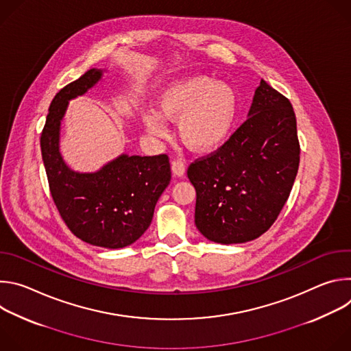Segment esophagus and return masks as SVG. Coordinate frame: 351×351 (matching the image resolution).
I'll list each match as a JSON object with an SVG mask.
<instances>
[{"label":"esophagus","instance_id":"obj_1","mask_svg":"<svg viewBox=\"0 0 351 351\" xmlns=\"http://www.w3.org/2000/svg\"><path fill=\"white\" fill-rule=\"evenodd\" d=\"M171 169H172V173H173L175 176H178V178H182V176L184 175V172H186V167H184V164H183L182 161H179V160L172 162Z\"/></svg>","mask_w":351,"mask_h":351}]
</instances>
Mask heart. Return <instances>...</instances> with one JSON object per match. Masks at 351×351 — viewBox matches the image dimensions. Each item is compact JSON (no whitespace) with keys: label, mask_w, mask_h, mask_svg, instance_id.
<instances>
[{"label":"heart","mask_w":351,"mask_h":351,"mask_svg":"<svg viewBox=\"0 0 351 351\" xmlns=\"http://www.w3.org/2000/svg\"><path fill=\"white\" fill-rule=\"evenodd\" d=\"M157 112H145L141 122L156 137H165V121L178 122L180 140L191 152L211 154L229 140L237 117L232 87L197 75L168 84L157 95Z\"/></svg>","instance_id":"heart-1"}]
</instances>
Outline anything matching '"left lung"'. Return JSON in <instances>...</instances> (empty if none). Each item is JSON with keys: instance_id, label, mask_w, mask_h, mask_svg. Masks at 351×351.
Wrapping results in <instances>:
<instances>
[{"instance_id": "8db88e82", "label": "left lung", "mask_w": 351, "mask_h": 351, "mask_svg": "<svg viewBox=\"0 0 351 351\" xmlns=\"http://www.w3.org/2000/svg\"><path fill=\"white\" fill-rule=\"evenodd\" d=\"M247 117L223 147L187 169L197 194L195 226L221 244L265 233L298 171L297 123L289 99L261 79Z\"/></svg>"}]
</instances>
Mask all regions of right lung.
I'll return each instance as SVG.
<instances>
[{
	"mask_svg": "<svg viewBox=\"0 0 351 351\" xmlns=\"http://www.w3.org/2000/svg\"><path fill=\"white\" fill-rule=\"evenodd\" d=\"M106 69L93 68L65 86L53 99L40 145L54 203L71 232L104 248H122L141 237L171 182L167 154H121L95 172L69 168L60 152L61 123L69 101L103 79Z\"/></svg>",
	"mask_w": 351,
	"mask_h": 351,
	"instance_id": "right-lung-1",
	"label": "right lung"
}]
</instances>
